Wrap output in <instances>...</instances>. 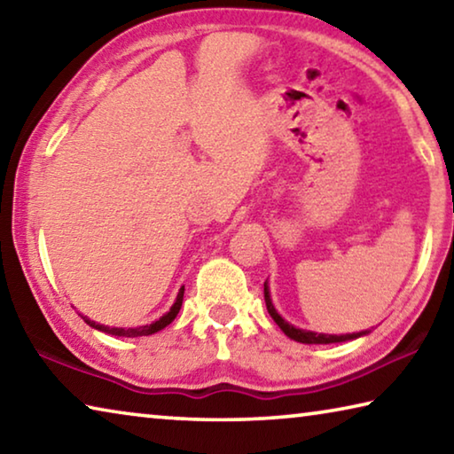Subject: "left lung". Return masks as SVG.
Here are the masks:
<instances>
[{"instance_id":"left-lung-1","label":"left lung","mask_w":454,"mask_h":454,"mask_svg":"<svg viewBox=\"0 0 454 454\" xmlns=\"http://www.w3.org/2000/svg\"><path fill=\"white\" fill-rule=\"evenodd\" d=\"M264 301H266V309L268 314L274 318L276 325L282 328V333L290 336L292 340H298L302 344H330V342H344V340H352V338H358L366 333H356V334H342V336H334V334H317V333H309V330H301V328H294L292 325H288L286 320H284L276 309L272 306L270 301V292H268V286L264 284Z\"/></svg>"}]
</instances>
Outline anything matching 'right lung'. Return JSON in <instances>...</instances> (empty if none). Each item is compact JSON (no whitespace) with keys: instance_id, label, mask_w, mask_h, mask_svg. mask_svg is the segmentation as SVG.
<instances>
[{"instance_id":"right-lung-1","label":"right lung","mask_w":454,"mask_h":454,"mask_svg":"<svg viewBox=\"0 0 454 454\" xmlns=\"http://www.w3.org/2000/svg\"><path fill=\"white\" fill-rule=\"evenodd\" d=\"M182 301H184V286L180 288L178 298H176V302H174V306L170 309V312L164 314V317L160 318V320L152 322V325H145V326H140V328H110V326H104V325H96L94 320H88L86 317H83V320H86L91 328L102 330V333L114 334V336H129V338H134V336H148V334L158 333V330H162V328H166L168 325H170V322L176 318V314L180 312Z\"/></svg>"}]
</instances>
